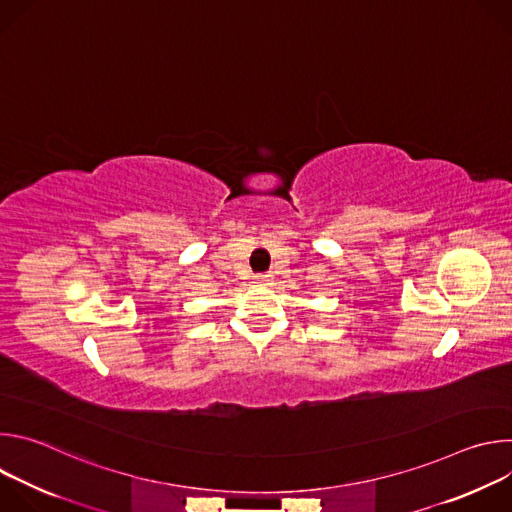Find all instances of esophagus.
Instances as JSON below:
<instances>
[{"mask_svg": "<svg viewBox=\"0 0 512 512\" xmlns=\"http://www.w3.org/2000/svg\"><path fill=\"white\" fill-rule=\"evenodd\" d=\"M269 277H271V275H257V283H261V285H263V283H267V281H269Z\"/></svg>", "mask_w": 512, "mask_h": 512, "instance_id": "34e87169", "label": "esophagus"}]
</instances>
